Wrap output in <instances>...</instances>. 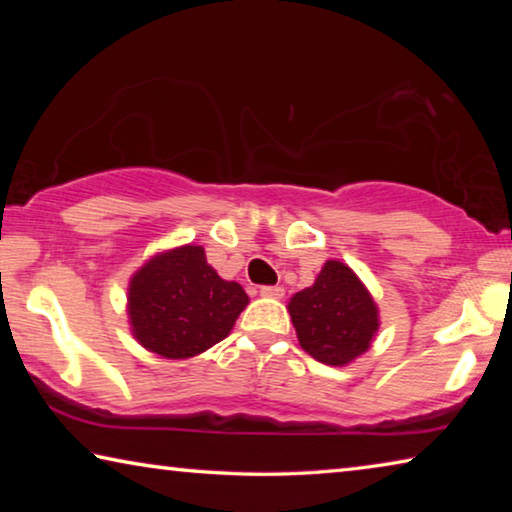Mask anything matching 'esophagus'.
I'll return each mask as SVG.
<instances>
[{
    "label": "esophagus",
    "instance_id": "1",
    "mask_svg": "<svg viewBox=\"0 0 512 512\" xmlns=\"http://www.w3.org/2000/svg\"><path fill=\"white\" fill-rule=\"evenodd\" d=\"M259 293H262L264 298H282L284 296V287H259Z\"/></svg>",
    "mask_w": 512,
    "mask_h": 512
}]
</instances>
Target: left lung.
Segmentation results:
<instances>
[{
    "mask_svg": "<svg viewBox=\"0 0 512 512\" xmlns=\"http://www.w3.org/2000/svg\"><path fill=\"white\" fill-rule=\"evenodd\" d=\"M289 314L302 350L327 366H345L370 348L377 307L350 266L329 259L314 287L296 293Z\"/></svg>",
    "mask_w": 512,
    "mask_h": 512,
    "instance_id": "left-lung-1",
    "label": "left lung"
}]
</instances>
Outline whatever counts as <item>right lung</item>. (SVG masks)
Returning <instances> with one entry per match:
<instances>
[{"mask_svg":"<svg viewBox=\"0 0 512 512\" xmlns=\"http://www.w3.org/2000/svg\"><path fill=\"white\" fill-rule=\"evenodd\" d=\"M246 305L241 284L221 280L201 246L155 255L128 289L135 339L167 359L196 357L223 341Z\"/></svg>","mask_w":512,"mask_h":512,"instance_id":"1","label":"right lung"}]
</instances>
